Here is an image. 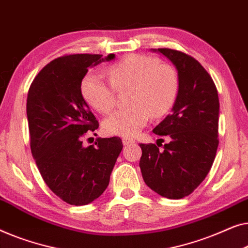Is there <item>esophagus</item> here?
Returning <instances> with one entry per match:
<instances>
[{
	"label": "esophagus",
	"instance_id": "esophagus-1",
	"mask_svg": "<svg viewBox=\"0 0 248 248\" xmlns=\"http://www.w3.org/2000/svg\"><path fill=\"white\" fill-rule=\"evenodd\" d=\"M123 144L124 145H129V144H135V139L130 137H124L123 138Z\"/></svg>",
	"mask_w": 248,
	"mask_h": 248
}]
</instances>
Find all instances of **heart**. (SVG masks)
Listing matches in <instances>:
<instances>
[{
  "label": "heart",
  "mask_w": 248,
  "mask_h": 248,
  "mask_svg": "<svg viewBox=\"0 0 248 248\" xmlns=\"http://www.w3.org/2000/svg\"><path fill=\"white\" fill-rule=\"evenodd\" d=\"M108 75L111 85L97 73H86L81 81V93L94 110L108 113L116 102V91L129 89L130 107L116 110L103 121L104 130L110 135L130 137L138 134L151 114L159 118L173 107L179 92L175 69L152 56L129 55L111 65Z\"/></svg>",
  "instance_id": "heart-1"
}]
</instances>
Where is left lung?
<instances>
[{"label": "left lung", "mask_w": 248, "mask_h": 248, "mask_svg": "<svg viewBox=\"0 0 248 248\" xmlns=\"http://www.w3.org/2000/svg\"><path fill=\"white\" fill-rule=\"evenodd\" d=\"M175 66L179 92L172 112L153 132L155 144H140L139 166L145 183L156 193L181 199L193 192L205 179L218 148L219 99L211 76L197 59L182 51L158 48ZM166 135L163 149L158 141Z\"/></svg>", "instance_id": "obj_1"}]
</instances>
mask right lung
I'll list each match as a JSON object with an SVG mask.
<instances>
[{"label": "right lung", "mask_w": 248, "mask_h": 248, "mask_svg": "<svg viewBox=\"0 0 248 248\" xmlns=\"http://www.w3.org/2000/svg\"><path fill=\"white\" fill-rule=\"evenodd\" d=\"M114 54H76L47 64L28 92L27 117L31 153L45 183L73 205L95 200L109 186L110 175L123 151L118 137L97 138L83 146L82 138L99 128L81 93L89 67L114 59Z\"/></svg>", "instance_id": "1"}]
</instances>
